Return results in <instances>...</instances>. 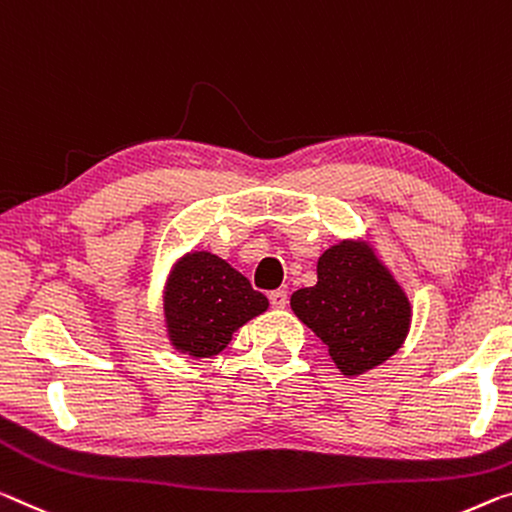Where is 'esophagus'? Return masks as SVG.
Masks as SVG:
<instances>
[{
    "label": "esophagus",
    "instance_id": "obj_1",
    "mask_svg": "<svg viewBox=\"0 0 512 512\" xmlns=\"http://www.w3.org/2000/svg\"><path fill=\"white\" fill-rule=\"evenodd\" d=\"M269 300H271V305L275 307V310H285L287 303H289V294L285 289H275L269 294Z\"/></svg>",
    "mask_w": 512,
    "mask_h": 512
}]
</instances>
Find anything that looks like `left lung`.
<instances>
[{"label": "left lung", "instance_id": "8db88e82", "mask_svg": "<svg viewBox=\"0 0 512 512\" xmlns=\"http://www.w3.org/2000/svg\"><path fill=\"white\" fill-rule=\"evenodd\" d=\"M291 310L353 378L387 362L410 332L412 305L367 239H342L316 262V285L294 291Z\"/></svg>", "mask_w": 512, "mask_h": 512}]
</instances>
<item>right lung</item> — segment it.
<instances>
[{
    "label": "right lung",
    "instance_id": "add662e5",
    "mask_svg": "<svg viewBox=\"0 0 512 512\" xmlns=\"http://www.w3.org/2000/svg\"><path fill=\"white\" fill-rule=\"evenodd\" d=\"M266 310L269 298L209 250H191L177 259L164 285L168 342L196 360L221 353L243 323Z\"/></svg>",
    "mask_w": 512,
    "mask_h": 512
}]
</instances>
